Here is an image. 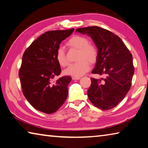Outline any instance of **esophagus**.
<instances>
[{
    "label": "esophagus",
    "mask_w": 148,
    "mask_h": 148,
    "mask_svg": "<svg viewBox=\"0 0 148 148\" xmlns=\"http://www.w3.org/2000/svg\"><path fill=\"white\" fill-rule=\"evenodd\" d=\"M72 79H79L80 77H76V76H72Z\"/></svg>",
    "instance_id": "34e87169"
}]
</instances>
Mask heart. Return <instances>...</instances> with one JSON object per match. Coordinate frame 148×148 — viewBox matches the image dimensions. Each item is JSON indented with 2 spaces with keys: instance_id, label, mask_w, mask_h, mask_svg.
I'll return each mask as SVG.
<instances>
[{
  "instance_id": "1",
  "label": "heart",
  "mask_w": 148,
  "mask_h": 148,
  "mask_svg": "<svg viewBox=\"0 0 148 148\" xmlns=\"http://www.w3.org/2000/svg\"><path fill=\"white\" fill-rule=\"evenodd\" d=\"M69 46L78 49L77 62L71 64L64 71V73L74 76H81L89 71V63H94L97 61L99 56V51L97 46L93 44L89 43V40L84 36L76 35L69 40ZM56 60L62 67L69 64L64 51L62 47H59L56 53Z\"/></svg>"
}]
</instances>
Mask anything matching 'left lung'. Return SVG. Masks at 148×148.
<instances>
[{"label": "left lung", "instance_id": "8db88e82", "mask_svg": "<svg viewBox=\"0 0 148 148\" xmlns=\"http://www.w3.org/2000/svg\"><path fill=\"white\" fill-rule=\"evenodd\" d=\"M76 32L91 36L98 48L99 56L92 74L104 76L91 77L87 96L92 104L108 110L116 106L131 87L134 72L132 54L116 34L97 26L79 28Z\"/></svg>", "mask_w": 148, "mask_h": 148}]
</instances>
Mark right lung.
Returning <instances> with one entry per match:
<instances>
[{
    "instance_id": "1",
    "label": "right lung",
    "mask_w": 148,
    "mask_h": 148,
    "mask_svg": "<svg viewBox=\"0 0 148 148\" xmlns=\"http://www.w3.org/2000/svg\"><path fill=\"white\" fill-rule=\"evenodd\" d=\"M57 30L44 32L32 42L22 57L19 76L25 97L35 109L53 114L59 109L68 96L71 77L61 74L56 53L62 40L74 31Z\"/></svg>"
}]
</instances>
